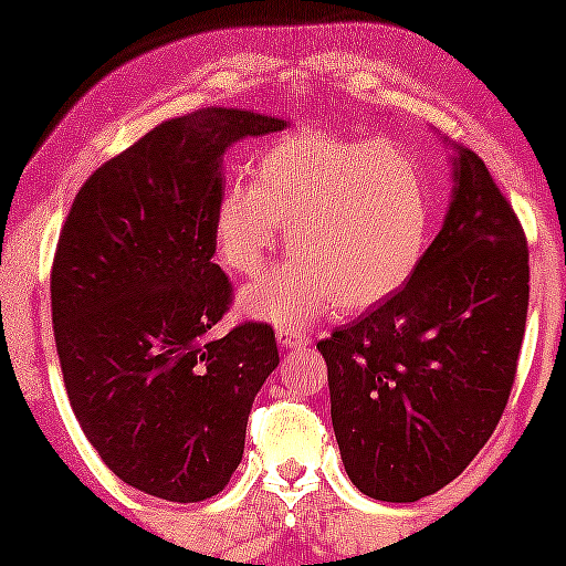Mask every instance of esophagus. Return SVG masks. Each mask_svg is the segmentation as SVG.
Returning <instances> with one entry per match:
<instances>
[{"label": "esophagus", "mask_w": 566, "mask_h": 566, "mask_svg": "<svg viewBox=\"0 0 566 566\" xmlns=\"http://www.w3.org/2000/svg\"><path fill=\"white\" fill-rule=\"evenodd\" d=\"M276 342L282 347H304V345H310V336H306L301 328H279Z\"/></svg>", "instance_id": "obj_1"}]
</instances>
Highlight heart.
<instances>
[{
	"label": "heart",
	"mask_w": 566,
	"mask_h": 566,
	"mask_svg": "<svg viewBox=\"0 0 566 566\" xmlns=\"http://www.w3.org/2000/svg\"><path fill=\"white\" fill-rule=\"evenodd\" d=\"M295 262L249 284L241 312L304 325L319 312H361L413 273L430 230V191L410 153L389 142L301 130L262 147L251 182L216 205L221 262L256 276L284 230Z\"/></svg>",
	"instance_id": "b5f03b06"
}]
</instances>
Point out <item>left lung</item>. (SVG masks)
Listing matches in <instances>:
<instances>
[{"instance_id":"left-lung-1","label":"left lung","mask_w":566,"mask_h":566,"mask_svg":"<svg viewBox=\"0 0 566 566\" xmlns=\"http://www.w3.org/2000/svg\"><path fill=\"white\" fill-rule=\"evenodd\" d=\"M441 232L408 284L317 342L350 482L408 504L479 454L515 384L526 334L528 247L482 158L454 145Z\"/></svg>"}]
</instances>
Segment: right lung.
Returning a JSON list of instances; mask_svg holds the SVG:
<instances>
[{"mask_svg": "<svg viewBox=\"0 0 566 566\" xmlns=\"http://www.w3.org/2000/svg\"><path fill=\"white\" fill-rule=\"evenodd\" d=\"M284 128L224 106L167 119L87 177L60 232L51 319L67 399L101 460L156 499L224 490L279 367L268 323L208 334L232 304L213 262L224 153Z\"/></svg>", "mask_w": 566, "mask_h": 566, "instance_id": "obj_1", "label": "right lung"}]
</instances>
